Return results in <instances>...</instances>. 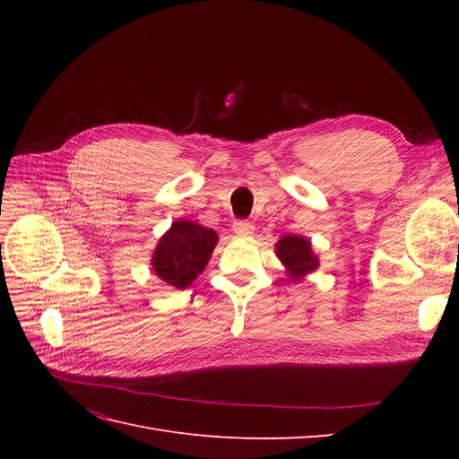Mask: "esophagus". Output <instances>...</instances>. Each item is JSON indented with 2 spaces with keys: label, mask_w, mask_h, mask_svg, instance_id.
Returning a JSON list of instances; mask_svg holds the SVG:
<instances>
[{
  "label": "esophagus",
  "mask_w": 459,
  "mask_h": 459,
  "mask_svg": "<svg viewBox=\"0 0 459 459\" xmlns=\"http://www.w3.org/2000/svg\"><path fill=\"white\" fill-rule=\"evenodd\" d=\"M233 231L238 235H251L255 231V226H253V221H248V220H238L233 224Z\"/></svg>",
  "instance_id": "1"
}]
</instances>
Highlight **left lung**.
I'll return each instance as SVG.
<instances>
[{"instance_id": "obj_1", "label": "left lung", "mask_w": 459, "mask_h": 459, "mask_svg": "<svg viewBox=\"0 0 459 459\" xmlns=\"http://www.w3.org/2000/svg\"><path fill=\"white\" fill-rule=\"evenodd\" d=\"M277 256L295 277L314 272L317 266V256L312 255L310 243L299 235H287L277 243Z\"/></svg>"}]
</instances>
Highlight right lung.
<instances>
[{"label": "right lung", "instance_id": "right-lung-1", "mask_svg": "<svg viewBox=\"0 0 459 459\" xmlns=\"http://www.w3.org/2000/svg\"><path fill=\"white\" fill-rule=\"evenodd\" d=\"M216 241L214 230H206L195 221H174L152 255V270L169 285L186 289L204 270Z\"/></svg>", "mask_w": 459, "mask_h": 459}]
</instances>
